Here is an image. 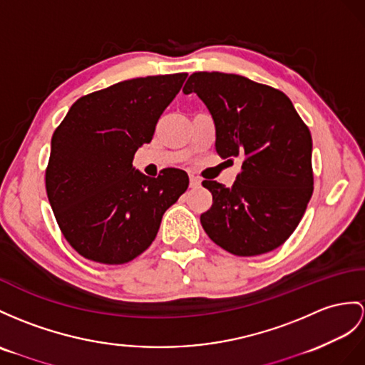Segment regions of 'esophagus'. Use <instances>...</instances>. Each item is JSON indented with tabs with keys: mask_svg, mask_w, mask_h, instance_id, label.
<instances>
[{
	"mask_svg": "<svg viewBox=\"0 0 365 365\" xmlns=\"http://www.w3.org/2000/svg\"><path fill=\"white\" fill-rule=\"evenodd\" d=\"M189 178H190V187H192V189H197V187H200V185H201V180H200L198 176L190 175Z\"/></svg>",
	"mask_w": 365,
	"mask_h": 365,
	"instance_id": "34e87169",
	"label": "esophagus"
}]
</instances>
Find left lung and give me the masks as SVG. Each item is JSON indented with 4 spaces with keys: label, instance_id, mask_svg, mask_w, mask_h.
<instances>
[{
    "label": "left lung",
    "instance_id": "left-lung-1",
    "mask_svg": "<svg viewBox=\"0 0 365 365\" xmlns=\"http://www.w3.org/2000/svg\"><path fill=\"white\" fill-rule=\"evenodd\" d=\"M182 91L207 106L217 153L243 161L232 187L202 181L213 198L201 215L206 234L234 255L279 247L313 195V140L294 105L282 91L237 74L193 73Z\"/></svg>",
    "mask_w": 365,
    "mask_h": 365
}]
</instances>
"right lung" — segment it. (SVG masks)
Segmentation results:
<instances>
[{
    "mask_svg": "<svg viewBox=\"0 0 365 365\" xmlns=\"http://www.w3.org/2000/svg\"><path fill=\"white\" fill-rule=\"evenodd\" d=\"M185 77L123 80L80 97L52 135L49 204L68 243L85 259H136L152 245L164 212L187 190L189 176L180 168L150 178L133 167Z\"/></svg>",
    "mask_w": 365,
    "mask_h": 365,
    "instance_id": "right-lung-1",
    "label": "right lung"
}]
</instances>
